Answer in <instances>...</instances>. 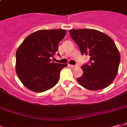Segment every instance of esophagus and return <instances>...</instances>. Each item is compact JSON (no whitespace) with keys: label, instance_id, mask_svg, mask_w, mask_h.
I'll return each mask as SVG.
<instances>
[{"label":"esophagus","instance_id":"34e87169","mask_svg":"<svg viewBox=\"0 0 127 127\" xmlns=\"http://www.w3.org/2000/svg\"><path fill=\"white\" fill-rule=\"evenodd\" d=\"M69 66L71 67H73V68H74V67H77V65H71V64H69Z\"/></svg>","mask_w":127,"mask_h":127}]
</instances>
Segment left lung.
<instances>
[{
	"label": "left lung",
	"instance_id": "obj_1",
	"mask_svg": "<svg viewBox=\"0 0 127 127\" xmlns=\"http://www.w3.org/2000/svg\"><path fill=\"white\" fill-rule=\"evenodd\" d=\"M70 34L82 55L90 56V64L81 66L83 75L77 81L87 89L107 87L117 75L121 61L118 48L110 37L93 29L70 30Z\"/></svg>",
	"mask_w": 127,
	"mask_h": 127
}]
</instances>
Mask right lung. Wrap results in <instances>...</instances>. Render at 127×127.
<instances>
[{"mask_svg":"<svg viewBox=\"0 0 127 127\" xmlns=\"http://www.w3.org/2000/svg\"><path fill=\"white\" fill-rule=\"evenodd\" d=\"M65 30H41L30 34L16 51L15 69L25 87L36 93L53 87L60 80V72L67 64L53 62Z\"/></svg>","mask_w":127,"mask_h":127,"instance_id":"obj_1","label":"right lung"}]
</instances>
